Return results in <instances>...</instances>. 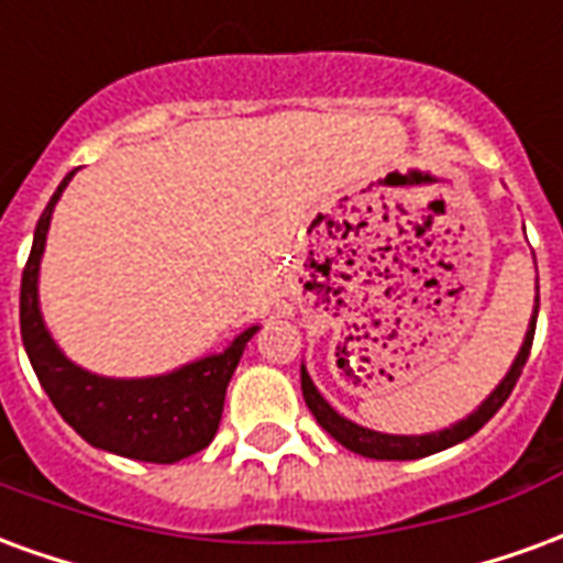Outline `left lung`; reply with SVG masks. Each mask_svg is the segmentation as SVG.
Instances as JSON below:
<instances>
[{
  "mask_svg": "<svg viewBox=\"0 0 563 563\" xmlns=\"http://www.w3.org/2000/svg\"><path fill=\"white\" fill-rule=\"evenodd\" d=\"M537 292H540V286H537ZM537 310H540V295H537V305H533V317L531 325H528V334H525V343H521V350L519 355H516L512 367L507 371V377L497 383V389L492 391L467 419H461V422H455L452 428H443V431H434V434H379V431L362 428V424L343 419V416L319 395V389L313 386V379L307 374V367H301V391H305L307 407H310V413L317 416V422L322 424L341 446H346L350 452H358V455H365V459L413 461L424 459V455H434L440 449L455 446L461 440H467V437L476 434V431L504 407V401L509 398V391L516 389V379L521 377V367H525L528 355H531L533 329H537Z\"/></svg>",
  "mask_w": 563,
  "mask_h": 563,
  "instance_id": "1",
  "label": "left lung"
}]
</instances>
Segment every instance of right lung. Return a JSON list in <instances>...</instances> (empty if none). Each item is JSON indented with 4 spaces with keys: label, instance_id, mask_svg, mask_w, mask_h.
I'll list each match as a JSON object with an SVG mask.
<instances>
[{
    "label": "right lung",
    "instance_id": "obj_1",
    "mask_svg": "<svg viewBox=\"0 0 563 563\" xmlns=\"http://www.w3.org/2000/svg\"><path fill=\"white\" fill-rule=\"evenodd\" d=\"M75 174V172H71ZM68 174L47 201L35 225L30 258L20 280V334L32 371L63 416L90 446L114 452L123 459L174 464L208 446L222 419L225 389L234 367L244 355L246 341L256 334L241 331L222 353L177 367L172 374L144 379L99 377L68 362L44 325L38 307V265L51 229V213L71 180Z\"/></svg>",
    "mask_w": 563,
    "mask_h": 563
}]
</instances>
